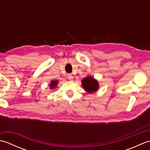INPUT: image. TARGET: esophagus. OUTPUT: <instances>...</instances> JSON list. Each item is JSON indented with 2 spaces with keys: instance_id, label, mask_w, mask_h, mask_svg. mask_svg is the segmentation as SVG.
<instances>
[{
  "instance_id": "1",
  "label": "esophagus",
  "mask_w": 150,
  "mask_h": 150,
  "mask_svg": "<svg viewBox=\"0 0 150 150\" xmlns=\"http://www.w3.org/2000/svg\"><path fill=\"white\" fill-rule=\"evenodd\" d=\"M68 79H69V80H73V75L71 74H70V73H69V74H68Z\"/></svg>"
}]
</instances>
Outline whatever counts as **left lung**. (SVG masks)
I'll return each instance as SVG.
<instances>
[{
    "instance_id": "obj_1",
    "label": "left lung",
    "mask_w": 150,
    "mask_h": 150,
    "mask_svg": "<svg viewBox=\"0 0 150 150\" xmlns=\"http://www.w3.org/2000/svg\"><path fill=\"white\" fill-rule=\"evenodd\" d=\"M82 86L84 90L88 93H93L98 90L99 88V84L97 80L88 75L82 80Z\"/></svg>"
}]
</instances>
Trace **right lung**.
Returning <instances> with one entry per match:
<instances>
[{"mask_svg": "<svg viewBox=\"0 0 150 150\" xmlns=\"http://www.w3.org/2000/svg\"><path fill=\"white\" fill-rule=\"evenodd\" d=\"M58 83H59V81H57V80L52 81L50 84V88L51 89V90H52V89H55L57 87V84H58Z\"/></svg>", "mask_w": 150, "mask_h": 150, "instance_id": "1", "label": "right lung"}]
</instances>
